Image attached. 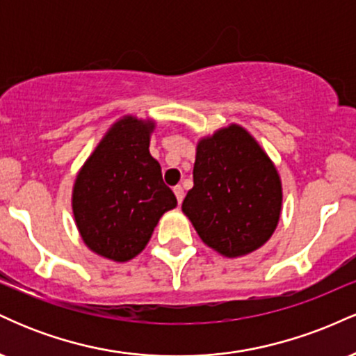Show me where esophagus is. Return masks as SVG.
<instances>
[{"mask_svg":"<svg viewBox=\"0 0 356 356\" xmlns=\"http://www.w3.org/2000/svg\"><path fill=\"white\" fill-rule=\"evenodd\" d=\"M174 194H175V197H177V202L181 204L182 199H184V189H182V186H175V187H174Z\"/></svg>","mask_w":356,"mask_h":356,"instance_id":"obj_1","label":"esophagus"}]
</instances>
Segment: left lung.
I'll return each mask as SVG.
<instances>
[{
  "instance_id": "left-lung-1",
  "label": "left lung",
  "mask_w": 356,
  "mask_h": 356,
  "mask_svg": "<svg viewBox=\"0 0 356 356\" xmlns=\"http://www.w3.org/2000/svg\"><path fill=\"white\" fill-rule=\"evenodd\" d=\"M283 209L275 162L239 124L197 140L194 187L182 212L202 243L224 257L251 254L268 243Z\"/></svg>"
}]
</instances>
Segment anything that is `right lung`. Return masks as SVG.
Wrapping results in <instances>:
<instances>
[{
  "instance_id": "1",
  "label": "right lung",
  "mask_w": 356,
  "mask_h": 356,
  "mask_svg": "<svg viewBox=\"0 0 356 356\" xmlns=\"http://www.w3.org/2000/svg\"><path fill=\"white\" fill-rule=\"evenodd\" d=\"M155 124L150 117H120L75 175L72 211L80 238L113 263L140 254L159 219L177 206L149 150Z\"/></svg>"
}]
</instances>
